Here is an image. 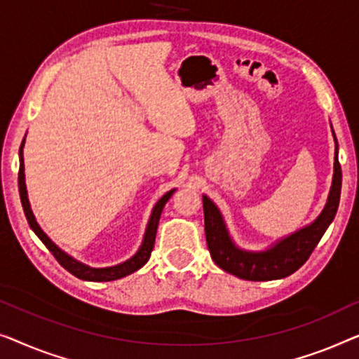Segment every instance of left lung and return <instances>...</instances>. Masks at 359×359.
I'll return each mask as SVG.
<instances>
[{"label":"left lung","mask_w":359,"mask_h":359,"mask_svg":"<svg viewBox=\"0 0 359 359\" xmlns=\"http://www.w3.org/2000/svg\"><path fill=\"white\" fill-rule=\"evenodd\" d=\"M340 190L341 168L335 151V174L324 211L311 226L280 241L266 252H244L237 249L229 239L219 210L208 196H203L205 234L211 259L219 269L242 280L269 281L290 276L306 264L325 229L335 218L340 203Z\"/></svg>","instance_id":"left-lung-1"}]
</instances>
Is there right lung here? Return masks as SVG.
<instances>
[{
	"instance_id": "right-lung-1",
	"label": "right lung",
	"mask_w": 359,
	"mask_h": 359,
	"mask_svg": "<svg viewBox=\"0 0 359 359\" xmlns=\"http://www.w3.org/2000/svg\"><path fill=\"white\" fill-rule=\"evenodd\" d=\"M22 148H24V140H22V144L21 148H19V195H21V203H22V208H24V215H26L27 218V223L35 234L39 236V239L43 242L45 247L52 252L55 259L60 265L63 266L65 270H68L69 273L76 276L79 280H86V281H114V280H118V278H123V276H127L130 273H133L138 269H141L146 262L149 260L151 257V252H153V247H154V241H156V231H158V224H159V218H161V213H163V208L165 205V201L170 198V195L174 194V190H170L165 194L163 198H161L156 206L153 208V213H151V218H149V223H148V228H146L144 232V239H143V244H141L140 250L136 252V254L131 257L130 260L123 262V264L120 265H115V266H109V269H90V266L81 264V262L74 260L73 257H69L65 254L63 250H60L57 245L53 244L52 241L48 239L47 234L40 229V226L37 224V221H35L34 215H32V210H30V205H29V200H27V190H26V182H24V159H22Z\"/></svg>"
}]
</instances>
